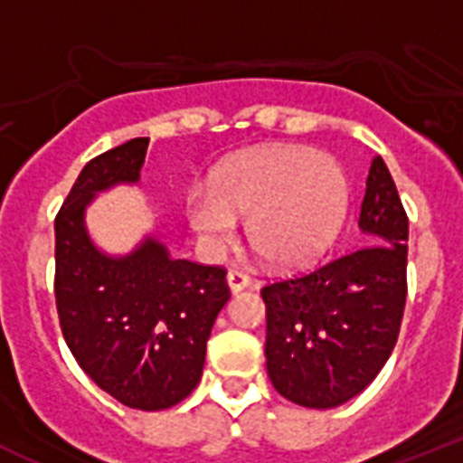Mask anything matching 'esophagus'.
I'll return each mask as SVG.
<instances>
[{
  "label": "esophagus",
  "mask_w": 463,
  "mask_h": 463,
  "mask_svg": "<svg viewBox=\"0 0 463 463\" xmlns=\"http://www.w3.org/2000/svg\"><path fill=\"white\" fill-rule=\"evenodd\" d=\"M227 282H229V289H232V292H241V289H245L248 285H250L252 278L248 276V273L239 271V269H229Z\"/></svg>",
  "instance_id": "esophagus-1"
}]
</instances>
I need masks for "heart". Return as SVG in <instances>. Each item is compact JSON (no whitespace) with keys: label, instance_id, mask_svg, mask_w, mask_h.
Masks as SVG:
<instances>
[{"label":"heart","instance_id":"1","mask_svg":"<svg viewBox=\"0 0 463 463\" xmlns=\"http://www.w3.org/2000/svg\"><path fill=\"white\" fill-rule=\"evenodd\" d=\"M345 175L325 153L285 146L241 155L215 171L208 192H190L185 218L222 248L248 218L250 248L273 267H292L326 248L345 208Z\"/></svg>","mask_w":463,"mask_h":463}]
</instances>
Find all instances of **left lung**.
<instances>
[{
  "label": "left lung",
  "mask_w": 463,
  "mask_h": 463,
  "mask_svg": "<svg viewBox=\"0 0 463 463\" xmlns=\"http://www.w3.org/2000/svg\"><path fill=\"white\" fill-rule=\"evenodd\" d=\"M359 229L364 245L261 288L269 378L298 406L334 408L357 396L399 338L408 215L380 155L371 162Z\"/></svg>",
  "instance_id": "obj_1"
}]
</instances>
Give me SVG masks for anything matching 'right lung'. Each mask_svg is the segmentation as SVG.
I'll return each instance as SVG.
<instances>
[{
    "mask_svg": "<svg viewBox=\"0 0 463 463\" xmlns=\"http://www.w3.org/2000/svg\"><path fill=\"white\" fill-rule=\"evenodd\" d=\"M150 138L90 159L55 218V304L62 336L97 387L138 411H165L192 394L213 322L232 292L227 269L171 260L157 239L109 257L85 229L101 190L137 183Z\"/></svg>",
    "mask_w": 463,
    "mask_h": 463,
    "instance_id": "add662e5",
    "label": "right lung"
}]
</instances>
